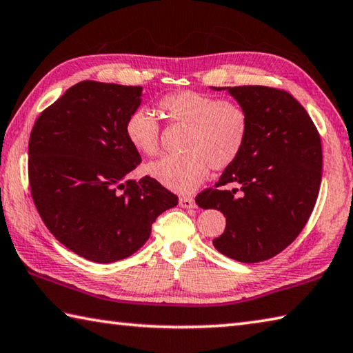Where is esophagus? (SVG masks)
Here are the masks:
<instances>
[{"label": "esophagus", "instance_id": "34e87169", "mask_svg": "<svg viewBox=\"0 0 353 353\" xmlns=\"http://www.w3.org/2000/svg\"><path fill=\"white\" fill-rule=\"evenodd\" d=\"M179 203H181V207L182 208H194L196 207V202H194V199L193 197H187V196H183V197H181V201H179Z\"/></svg>", "mask_w": 353, "mask_h": 353}]
</instances>
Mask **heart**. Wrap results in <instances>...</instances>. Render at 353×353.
Returning <instances> with one entry per match:
<instances>
[{
    "mask_svg": "<svg viewBox=\"0 0 353 353\" xmlns=\"http://www.w3.org/2000/svg\"><path fill=\"white\" fill-rule=\"evenodd\" d=\"M159 106L172 123L188 128L183 140L187 152L165 156L148 165L150 174L165 187L190 193L203 182L210 166L223 170L241 156L248 137V115L241 105L196 91H177L163 95ZM125 136L140 154L159 152L160 126L145 108L128 114Z\"/></svg>",
    "mask_w": 353,
    "mask_h": 353,
    "instance_id": "heart-1",
    "label": "heart"
}]
</instances>
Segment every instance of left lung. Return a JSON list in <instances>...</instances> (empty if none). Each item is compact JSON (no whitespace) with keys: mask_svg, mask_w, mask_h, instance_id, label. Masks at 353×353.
Instances as JSON below:
<instances>
[{"mask_svg":"<svg viewBox=\"0 0 353 353\" xmlns=\"http://www.w3.org/2000/svg\"><path fill=\"white\" fill-rule=\"evenodd\" d=\"M227 89L248 115L241 156L214 188L196 197L203 210L227 217L217 252L234 261L261 262L283 252L303 232L315 207L323 174L321 139L298 100L267 86Z\"/></svg>","mask_w":353,"mask_h":353,"instance_id":"1","label":"left lung"}]
</instances>
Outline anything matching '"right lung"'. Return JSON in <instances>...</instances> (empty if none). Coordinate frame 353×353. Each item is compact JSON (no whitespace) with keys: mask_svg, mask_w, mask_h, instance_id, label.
Returning a JSON list of instances; mask_svg holds the SVG:
<instances>
[{"mask_svg":"<svg viewBox=\"0 0 353 353\" xmlns=\"http://www.w3.org/2000/svg\"><path fill=\"white\" fill-rule=\"evenodd\" d=\"M142 86L85 80L46 108L29 139V183L44 225L70 252L100 264L125 259L179 199L156 179L128 174L142 162L125 136Z\"/></svg>","mask_w":353,"mask_h":353,"instance_id":"1","label":"right lung"}]
</instances>
